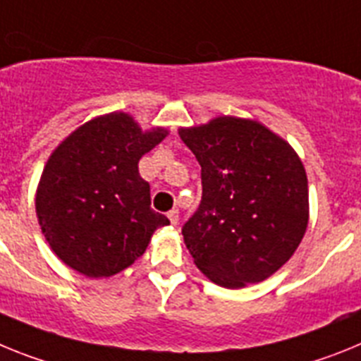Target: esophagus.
Returning a JSON list of instances; mask_svg holds the SVG:
<instances>
[{
  "label": "esophagus",
  "mask_w": 361,
  "mask_h": 361,
  "mask_svg": "<svg viewBox=\"0 0 361 361\" xmlns=\"http://www.w3.org/2000/svg\"><path fill=\"white\" fill-rule=\"evenodd\" d=\"M167 216L169 219H171V225H178V221H180V212H178L176 209H172Z\"/></svg>",
  "instance_id": "34e87169"
}]
</instances>
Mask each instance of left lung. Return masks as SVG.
<instances>
[{"mask_svg": "<svg viewBox=\"0 0 361 361\" xmlns=\"http://www.w3.org/2000/svg\"><path fill=\"white\" fill-rule=\"evenodd\" d=\"M178 133L202 165V203L181 228L196 267L227 289L267 280L289 262L309 224L300 156L249 118L218 116Z\"/></svg>", "mask_w": 361, "mask_h": 361, "instance_id": "8db88e82", "label": "left lung"}]
</instances>
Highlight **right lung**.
I'll return each instance as SVG.
<instances>
[{
    "label": "right lung",
    "mask_w": 361,
    "mask_h": 361,
    "mask_svg": "<svg viewBox=\"0 0 361 361\" xmlns=\"http://www.w3.org/2000/svg\"><path fill=\"white\" fill-rule=\"evenodd\" d=\"M169 134L143 130L127 112L80 125L45 163L36 216L50 249L67 267L109 278L130 267L167 218L150 209V187L137 171L143 154Z\"/></svg>",
    "instance_id": "obj_1"
}]
</instances>
